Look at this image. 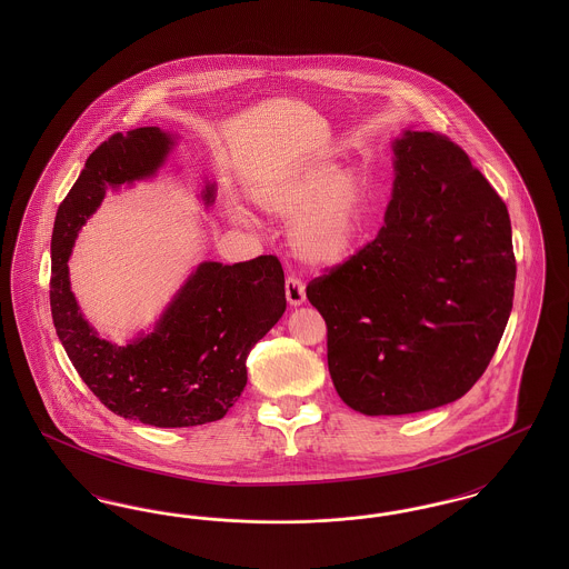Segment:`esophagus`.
<instances>
[{
	"label": "esophagus",
	"mask_w": 569,
	"mask_h": 569,
	"mask_svg": "<svg viewBox=\"0 0 569 569\" xmlns=\"http://www.w3.org/2000/svg\"><path fill=\"white\" fill-rule=\"evenodd\" d=\"M286 297H288V302L295 307L305 302V283L295 274H290L286 279Z\"/></svg>",
	"instance_id": "obj_1"
}]
</instances>
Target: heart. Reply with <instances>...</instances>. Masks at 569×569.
<instances>
[{
    "label": "heart",
    "mask_w": 569,
    "mask_h": 569,
    "mask_svg": "<svg viewBox=\"0 0 569 569\" xmlns=\"http://www.w3.org/2000/svg\"><path fill=\"white\" fill-rule=\"evenodd\" d=\"M260 209L292 216L288 241L311 264H337L365 241L373 216L369 183L362 174L332 162H311L274 177L253 190Z\"/></svg>",
    "instance_id": "heart-1"
}]
</instances>
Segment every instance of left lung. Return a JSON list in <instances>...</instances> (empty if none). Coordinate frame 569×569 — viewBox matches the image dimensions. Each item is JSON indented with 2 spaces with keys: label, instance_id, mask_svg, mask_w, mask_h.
<instances>
[{
  "label": "left lung",
  "instance_id": "1",
  "mask_svg": "<svg viewBox=\"0 0 569 569\" xmlns=\"http://www.w3.org/2000/svg\"><path fill=\"white\" fill-rule=\"evenodd\" d=\"M395 156L378 237L307 286L332 383L367 416L460 399L487 371L515 300L508 207L469 156L439 132H406Z\"/></svg>",
  "mask_w": 569,
  "mask_h": 569
}]
</instances>
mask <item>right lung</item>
<instances>
[{
    "label": "right lung",
    "mask_w": 569,
    "mask_h": 569,
    "mask_svg": "<svg viewBox=\"0 0 569 569\" xmlns=\"http://www.w3.org/2000/svg\"><path fill=\"white\" fill-rule=\"evenodd\" d=\"M170 149L160 128L110 136L84 162L54 217L51 313L57 337L87 388L112 413L160 429L216 422L247 383V356L286 311L277 256L223 267L204 262L163 311L153 332L126 348L100 339L70 290L68 258L107 188L151 177ZM204 200L213 202V188Z\"/></svg>",
    "instance_id": "1"
}]
</instances>
